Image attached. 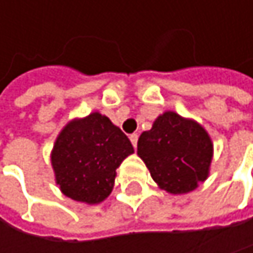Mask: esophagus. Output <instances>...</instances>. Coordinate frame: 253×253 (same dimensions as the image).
Here are the masks:
<instances>
[{
  "instance_id": "obj_1",
  "label": "esophagus",
  "mask_w": 253,
  "mask_h": 253,
  "mask_svg": "<svg viewBox=\"0 0 253 253\" xmlns=\"http://www.w3.org/2000/svg\"><path fill=\"white\" fill-rule=\"evenodd\" d=\"M137 137H139V136H137V133H133V134H130V142H131V145H133L134 148L137 146Z\"/></svg>"
}]
</instances>
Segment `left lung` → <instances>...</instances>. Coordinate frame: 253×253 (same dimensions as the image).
I'll list each match as a JSON object with an SVG mask.
<instances>
[{
	"label": "left lung",
	"instance_id": "obj_1",
	"mask_svg": "<svg viewBox=\"0 0 253 253\" xmlns=\"http://www.w3.org/2000/svg\"><path fill=\"white\" fill-rule=\"evenodd\" d=\"M137 155L161 190L183 195L208 178L214 145L198 122L166 111L139 136Z\"/></svg>",
	"mask_w": 253,
	"mask_h": 253
}]
</instances>
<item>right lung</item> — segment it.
Instances as JSON below:
<instances>
[{
  "mask_svg": "<svg viewBox=\"0 0 253 253\" xmlns=\"http://www.w3.org/2000/svg\"><path fill=\"white\" fill-rule=\"evenodd\" d=\"M134 149L120 127L95 111L73 119L58 133L51 151L55 183L67 198L96 205L113 192L116 170Z\"/></svg>",
  "mask_w": 253,
  "mask_h": 253,
  "instance_id": "add662e5",
  "label": "right lung"
}]
</instances>
